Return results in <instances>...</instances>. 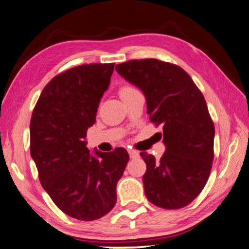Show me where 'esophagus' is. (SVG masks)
I'll list each match as a JSON object with an SVG mask.
<instances>
[{
    "mask_svg": "<svg viewBox=\"0 0 249 249\" xmlns=\"http://www.w3.org/2000/svg\"><path fill=\"white\" fill-rule=\"evenodd\" d=\"M128 153H129V157H130V158H137V157L139 156V152H138V151L129 150Z\"/></svg>",
    "mask_w": 249,
    "mask_h": 249,
    "instance_id": "34e87169",
    "label": "esophagus"
}]
</instances>
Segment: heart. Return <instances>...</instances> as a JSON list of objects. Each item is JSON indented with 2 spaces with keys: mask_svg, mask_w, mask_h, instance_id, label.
I'll list each match as a JSON object with an SVG mask.
<instances>
[{
  "mask_svg": "<svg viewBox=\"0 0 249 249\" xmlns=\"http://www.w3.org/2000/svg\"><path fill=\"white\" fill-rule=\"evenodd\" d=\"M134 91H136V89H135L134 87H131V86H128V84H126V86H123V87L120 88L119 94H120L121 97H123V96H125V95L130 94L131 92H134Z\"/></svg>",
  "mask_w": 249,
  "mask_h": 249,
  "instance_id": "heart-1",
  "label": "heart"
}]
</instances>
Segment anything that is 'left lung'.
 Returning a JSON list of instances; mask_svg holds the SVG:
<instances>
[{
    "label": "left lung",
    "instance_id": "1",
    "mask_svg": "<svg viewBox=\"0 0 249 249\" xmlns=\"http://www.w3.org/2000/svg\"><path fill=\"white\" fill-rule=\"evenodd\" d=\"M115 70L143 92L151 122L162 125L166 152L160 160L140 153L146 163V198L162 209L184 208L202 192L214 160L215 127L203 95L188 73L171 63L131 60Z\"/></svg>",
    "mask_w": 249,
    "mask_h": 249
}]
</instances>
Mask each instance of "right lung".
Wrapping results in <instances>:
<instances>
[{
    "label": "right lung",
    "mask_w": 249,
    "mask_h": 249,
    "mask_svg": "<svg viewBox=\"0 0 249 249\" xmlns=\"http://www.w3.org/2000/svg\"><path fill=\"white\" fill-rule=\"evenodd\" d=\"M114 65L83 64L59 73L32 113L30 151L41 186L62 212L79 220L98 219L113 209L129 160L124 147L93 156L84 141Z\"/></svg>",
    "instance_id": "1"
}]
</instances>
